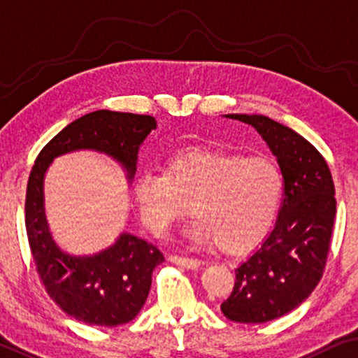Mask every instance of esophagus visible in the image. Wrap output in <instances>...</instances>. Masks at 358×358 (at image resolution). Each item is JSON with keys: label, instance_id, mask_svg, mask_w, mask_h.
<instances>
[{"label": "esophagus", "instance_id": "obj_1", "mask_svg": "<svg viewBox=\"0 0 358 358\" xmlns=\"http://www.w3.org/2000/svg\"><path fill=\"white\" fill-rule=\"evenodd\" d=\"M169 261L170 263H175L178 266H183L186 269H198L201 264L199 259H193V258H185V256H177V255H172L169 256Z\"/></svg>", "mask_w": 358, "mask_h": 358}]
</instances>
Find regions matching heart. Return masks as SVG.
<instances>
[{
    "label": "heart",
    "instance_id": "1",
    "mask_svg": "<svg viewBox=\"0 0 358 358\" xmlns=\"http://www.w3.org/2000/svg\"><path fill=\"white\" fill-rule=\"evenodd\" d=\"M284 178L264 155L246 157L214 149H188L165 162L164 172H143L133 183L141 220L162 234L191 210L198 219L186 230L194 243L215 240L240 251L263 238L278 214Z\"/></svg>",
    "mask_w": 358,
    "mask_h": 358
}]
</instances>
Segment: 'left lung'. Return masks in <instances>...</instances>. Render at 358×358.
I'll use <instances>...</instances> for the list:
<instances>
[{"instance_id":"left-lung-1","label":"left lung","mask_w":358,"mask_h":358,"mask_svg":"<svg viewBox=\"0 0 358 358\" xmlns=\"http://www.w3.org/2000/svg\"><path fill=\"white\" fill-rule=\"evenodd\" d=\"M225 118L253 127L275 155L284 199L275 227L235 269V285L220 305L235 323H268L295 310L323 278L336 217L334 183L313 144L263 115Z\"/></svg>"}]
</instances>
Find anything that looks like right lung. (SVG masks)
<instances>
[{
	"label": "right lung",
	"mask_w": 358,
	"mask_h": 358,
	"mask_svg": "<svg viewBox=\"0 0 358 358\" xmlns=\"http://www.w3.org/2000/svg\"><path fill=\"white\" fill-rule=\"evenodd\" d=\"M157 122L149 115L97 110L63 128L35 159L26 194V230L40 280L64 313L92 326L127 324L148 300L152 271L165 258L152 243L122 234L107 250L73 256L50 234L43 204V178L50 164L74 150H97L122 164L131 181L141 144Z\"/></svg>",
	"instance_id": "obj_1"
}]
</instances>
